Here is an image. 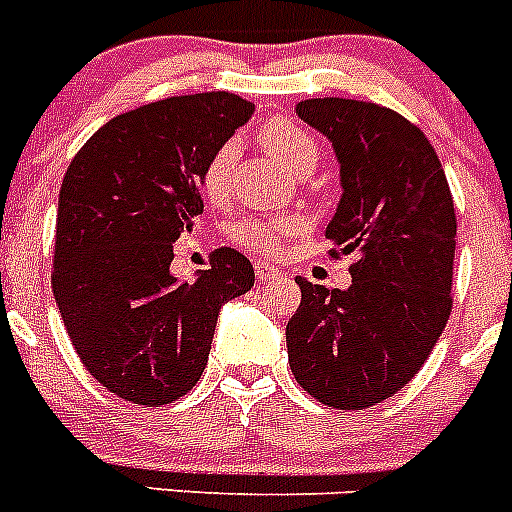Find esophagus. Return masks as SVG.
I'll return each instance as SVG.
<instances>
[{"label":"esophagus","instance_id":"esophagus-1","mask_svg":"<svg viewBox=\"0 0 512 512\" xmlns=\"http://www.w3.org/2000/svg\"><path fill=\"white\" fill-rule=\"evenodd\" d=\"M279 277H282V271H279L277 266L264 264V261H256V279H259L261 284L274 282V279H279Z\"/></svg>","mask_w":512,"mask_h":512}]
</instances>
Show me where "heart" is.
<instances>
[{
	"mask_svg": "<svg viewBox=\"0 0 512 512\" xmlns=\"http://www.w3.org/2000/svg\"><path fill=\"white\" fill-rule=\"evenodd\" d=\"M261 143L271 156L282 161L289 171L305 174L315 171L320 158L318 140L310 133L300 130L287 120H269L261 128ZM235 161H238V143L228 140L212 153L202 171V194L212 205H223L230 192V176H233ZM295 223L289 220H241L233 228V241L241 248L261 256H274L282 248V238L292 233Z\"/></svg>",
	"mask_w": 512,
	"mask_h": 512,
	"instance_id": "heart-1",
	"label": "heart"
}]
</instances>
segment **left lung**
Instances as JSON below:
<instances>
[{
  "instance_id": "left-lung-1",
  "label": "left lung",
  "mask_w": 512,
  "mask_h": 512,
  "mask_svg": "<svg viewBox=\"0 0 512 512\" xmlns=\"http://www.w3.org/2000/svg\"><path fill=\"white\" fill-rule=\"evenodd\" d=\"M297 115L323 133L341 169L325 238L354 251L351 287L297 277L302 302L287 354L302 390L328 408L359 410L402 390L451 315L456 215L436 151L395 110L359 99H305Z\"/></svg>"
}]
</instances>
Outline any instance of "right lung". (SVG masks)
Returning <instances> with one entry per match:
<instances>
[{"mask_svg": "<svg viewBox=\"0 0 512 512\" xmlns=\"http://www.w3.org/2000/svg\"><path fill=\"white\" fill-rule=\"evenodd\" d=\"M230 92L184 94L112 117L81 146L58 194L53 297L81 364L135 405H166L202 377L217 315L253 287L220 248L194 282L174 243L202 212V171L253 115Z\"/></svg>", "mask_w": 512, "mask_h": 512, "instance_id": "add662e5", "label": "right lung"}]
</instances>
